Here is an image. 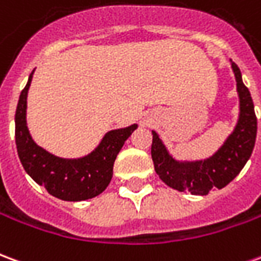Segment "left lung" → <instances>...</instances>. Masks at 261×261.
Listing matches in <instances>:
<instances>
[{"label":"left lung","mask_w":261,"mask_h":261,"mask_svg":"<svg viewBox=\"0 0 261 261\" xmlns=\"http://www.w3.org/2000/svg\"><path fill=\"white\" fill-rule=\"evenodd\" d=\"M235 74L239 97V114L233 130L222 145L205 159H177L169 152L162 138L152 130V155L155 172L159 179L175 190L207 196L214 187L222 189L239 175L250 158L257 134V119L254 114L250 92L243 81L239 67L230 60Z\"/></svg>","instance_id":"8db88e82"}]
</instances>
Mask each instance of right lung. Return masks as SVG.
<instances>
[{
    "mask_svg": "<svg viewBox=\"0 0 261 261\" xmlns=\"http://www.w3.org/2000/svg\"><path fill=\"white\" fill-rule=\"evenodd\" d=\"M33 72L20 92L15 113V142L20 164L37 185L64 201H84L106 190L113 177V165L125 140L138 124L108 131L97 147L81 158H61L37 145L32 138L28 121V92Z\"/></svg>",
    "mask_w": 261,
    "mask_h": 261,
    "instance_id": "right-lung-1",
    "label": "right lung"
}]
</instances>
